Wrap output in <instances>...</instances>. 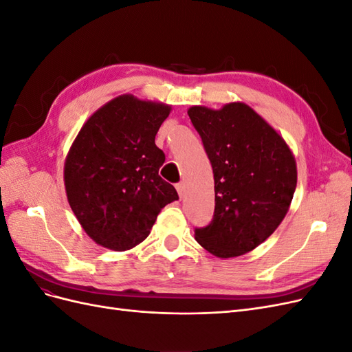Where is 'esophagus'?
<instances>
[{
	"mask_svg": "<svg viewBox=\"0 0 352 352\" xmlns=\"http://www.w3.org/2000/svg\"><path fill=\"white\" fill-rule=\"evenodd\" d=\"M176 189H177V194L180 198L185 197V185L184 184H177L176 185Z\"/></svg>",
	"mask_w": 352,
	"mask_h": 352,
	"instance_id": "esophagus-1",
	"label": "esophagus"
}]
</instances>
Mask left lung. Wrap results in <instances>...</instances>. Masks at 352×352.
Returning a JSON list of instances; mask_svg holds the SVG:
<instances>
[{"label":"left lung","instance_id":"8db88e82","mask_svg":"<svg viewBox=\"0 0 352 352\" xmlns=\"http://www.w3.org/2000/svg\"><path fill=\"white\" fill-rule=\"evenodd\" d=\"M188 116L214 175V216L195 229L202 248L220 258L257 248L285 219L296 188V163L283 138L243 102L220 110L194 105Z\"/></svg>","mask_w":352,"mask_h":352}]
</instances>
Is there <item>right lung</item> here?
<instances>
[{"label": "right lung", "instance_id": "obj_1", "mask_svg": "<svg viewBox=\"0 0 352 352\" xmlns=\"http://www.w3.org/2000/svg\"><path fill=\"white\" fill-rule=\"evenodd\" d=\"M172 107L120 95L95 111L73 141L65 163L69 204L88 236L104 248L141 243L158 212L179 199L158 175L164 153L155 135Z\"/></svg>", "mask_w": 352, "mask_h": 352}]
</instances>
